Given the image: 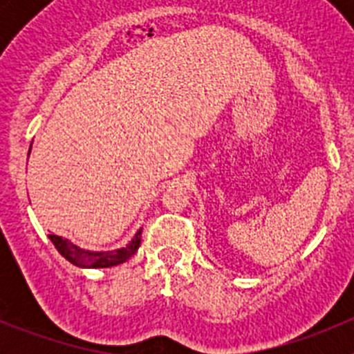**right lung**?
<instances>
[{"label":"right lung","mask_w":354,"mask_h":354,"mask_svg":"<svg viewBox=\"0 0 354 354\" xmlns=\"http://www.w3.org/2000/svg\"><path fill=\"white\" fill-rule=\"evenodd\" d=\"M30 152L31 147L28 150V156H30ZM49 239L55 245V248L62 253V257H65L77 268H86V270L88 268H111V266H118L122 262L129 261L136 253V250L140 248V243H142V228L134 234L133 239L124 248L109 250V252H93V250L80 248L68 239H64L62 236H55V234H49Z\"/></svg>","instance_id":"1"}]
</instances>
